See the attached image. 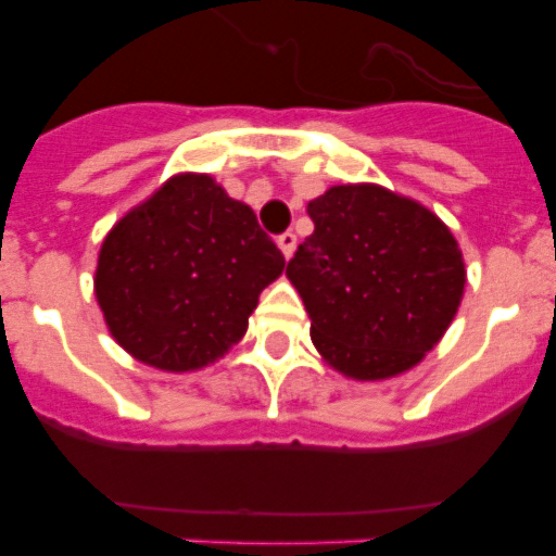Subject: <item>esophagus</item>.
<instances>
[{
	"instance_id": "esophagus-1",
	"label": "esophagus",
	"mask_w": 556,
	"mask_h": 556,
	"mask_svg": "<svg viewBox=\"0 0 556 556\" xmlns=\"http://www.w3.org/2000/svg\"><path fill=\"white\" fill-rule=\"evenodd\" d=\"M278 248H281V253H283V258H292V253H294V248H298V236L294 233H283V236H278Z\"/></svg>"
}]
</instances>
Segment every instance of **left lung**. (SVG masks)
<instances>
[{
    "mask_svg": "<svg viewBox=\"0 0 556 556\" xmlns=\"http://www.w3.org/2000/svg\"><path fill=\"white\" fill-rule=\"evenodd\" d=\"M306 211L314 233L287 278L323 362L353 381H384L420 365L448 331L468 281L448 225L378 184L331 186Z\"/></svg>",
    "mask_w": 556,
    "mask_h": 556,
    "instance_id": "left-lung-1",
    "label": "left lung"
}]
</instances>
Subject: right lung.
<instances>
[{"label":"right lung","mask_w":556,"mask_h":556,"mask_svg":"<svg viewBox=\"0 0 556 556\" xmlns=\"http://www.w3.org/2000/svg\"><path fill=\"white\" fill-rule=\"evenodd\" d=\"M281 250L248 203L203 172H180L102 239L94 294L111 337L164 372L214 365L244 337Z\"/></svg>","instance_id":"right-lung-1"}]
</instances>
